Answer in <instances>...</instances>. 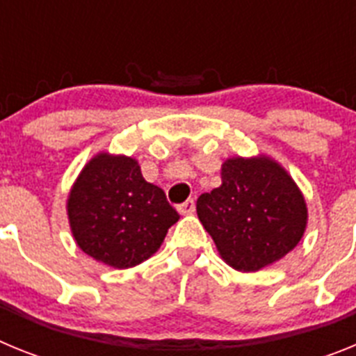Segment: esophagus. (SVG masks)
<instances>
[{"label": "esophagus", "instance_id": "34e87169", "mask_svg": "<svg viewBox=\"0 0 356 356\" xmlns=\"http://www.w3.org/2000/svg\"><path fill=\"white\" fill-rule=\"evenodd\" d=\"M194 210H196V203H194V200H187L184 201L181 205H178V212H180L181 216H191V213H194Z\"/></svg>", "mask_w": 356, "mask_h": 356}]
</instances>
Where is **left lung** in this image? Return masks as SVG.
I'll return each mask as SVG.
<instances>
[{
    "instance_id": "8db88e82",
    "label": "left lung",
    "mask_w": 356,
    "mask_h": 356,
    "mask_svg": "<svg viewBox=\"0 0 356 356\" xmlns=\"http://www.w3.org/2000/svg\"><path fill=\"white\" fill-rule=\"evenodd\" d=\"M221 187L197 197L201 225L228 266L259 271L284 259L307 228V203L289 172L269 156L228 159Z\"/></svg>"
}]
</instances>
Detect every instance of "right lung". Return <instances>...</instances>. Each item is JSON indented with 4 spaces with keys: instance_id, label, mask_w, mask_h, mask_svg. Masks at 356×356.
I'll return each instance as SVG.
<instances>
[{
    "instance_id": "obj_1",
    "label": "right lung",
    "mask_w": 356,
    "mask_h": 356,
    "mask_svg": "<svg viewBox=\"0 0 356 356\" xmlns=\"http://www.w3.org/2000/svg\"><path fill=\"white\" fill-rule=\"evenodd\" d=\"M72 237L83 253L115 269L147 260L180 216L131 156L97 153L67 197Z\"/></svg>"
}]
</instances>
